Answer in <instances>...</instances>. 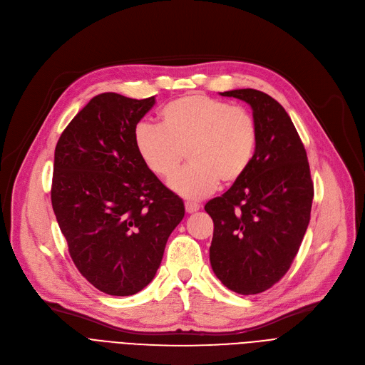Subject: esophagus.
<instances>
[{"label":"esophagus","instance_id":"34e87169","mask_svg":"<svg viewBox=\"0 0 365 365\" xmlns=\"http://www.w3.org/2000/svg\"><path fill=\"white\" fill-rule=\"evenodd\" d=\"M185 208H186V212L192 214V212H196L197 210H200V204H196V202H186V204H185Z\"/></svg>","mask_w":365,"mask_h":365}]
</instances>
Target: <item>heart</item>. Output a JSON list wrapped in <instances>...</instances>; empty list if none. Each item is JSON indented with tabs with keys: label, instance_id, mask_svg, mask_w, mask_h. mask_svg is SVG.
I'll return each mask as SVG.
<instances>
[{
	"label": "heart",
	"instance_id": "heart-1",
	"mask_svg": "<svg viewBox=\"0 0 365 365\" xmlns=\"http://www.w3.org/2000/svg\"><path fill=\"white\" fill-rule=\"evenodd\" d=\"M134 143L145 168L160 179H170L186 153L190 164L170 180V187L187 200H201L220 180L233 185L246 175L257 145V125L247 109L193 93L165 105L160 126L138 123Z\"/></svg>",
	"mask_w": 365,
	"mask_h": 365
}]
</instances>
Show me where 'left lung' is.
Returning <instances> with one entry per match:
<instances>
[{"label":"left lung","instance_id":"obj_1","mask_svg":"<svg viewBox=\"0 0 365 365\" xmlns=\"http://www.w3.org/2000/svg\"><path fill=\"white\" fill-rule=\"evenodd\" d=\"M221 94L252 106L257 145L246 175L205 204L214 221L210 260L228 289L259 294L292 264L310 221L314 186L304 144L274 97L253 88Z\"/></svg>","mask_w":365,"mask_h":365}]
</instances>
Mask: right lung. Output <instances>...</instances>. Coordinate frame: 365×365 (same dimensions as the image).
Returning <instances> with one entry per match:
<instances>
[{"label":"right lung","instance_id":"obj_1","mask_svg":"<svg viewBox=\"0 0 365 365\" xmlns=\"http://www.w3.org/2000/svg\"><path fill=\"white\" fill-rule=\"evenodd\" d=\"M155 103L102 93L74 116L55 147L52 208L80 274L109 295L154 278L185 215L180 197L143 163L134 129Z\"/></svg>","mask_w":365,"mask_h":365}]
</instances>
